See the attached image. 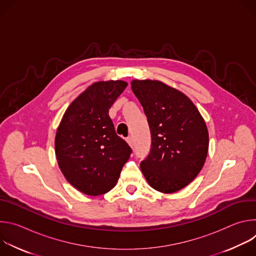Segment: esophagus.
Returning a JSON list of instances; mask_svg holds the SVG:
<instances>
[{"instance_id":"obj_1","label":"esophagus","mask_w":256,"mask_h":256,"mask_svg":"<svg viewBox=\"0 0 256 256\" xmlns=\"http://www.w3.org/2000/svg\"><path fill=\"white\" fill-rule=\"evenodd\" d=\"M128 93H130V85L128 83Z\"/></svg>"}]
</instances>
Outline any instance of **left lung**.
Here are the masks:
<instances>
[{
    "mask_svg": "<svg viewBox=\"0 0 256 256\" xmlns=\"http://www.w3.org/2000/svg\"><path fill=\"white\" fill-rule=\"evenodd\" d=\"M126 86L122 80L92 84L70 103L56 130L58 167L70 184L87 196L110 192L132 154L108 114Z\"/></svg>",
    "mask_w": 256,
    "mask_h": 256,
    "instance_id": "left-lung-1",
    "label": "left lung"
}]
</instances>
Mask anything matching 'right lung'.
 Wrapping results in <instances>:
<instances>
[{"label":"right lung","mask_w":256,"mask_h":256,"mask_svg":"<svg viewBox=\"0 0 256 256\" xmlns=\"http://www.w3.org/2000/svg\"><path fill=\"white\" fill-rule=\"evenodd\" d=\"M151 132V151L140 170L151 188L173 194L188 186L202 170L208 132L192 101L160 81L134 80Z\"/></svg>","instance_id":"1"}]
</instances>
